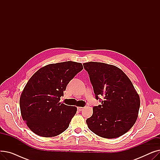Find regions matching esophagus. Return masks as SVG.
Masks as SVG:
<instances>
[{
	"mask_svg": "<svg viewBox=\"0 0 160 160\" xmlns=\"http://www.w3.org/2000/svg\"><path fill=\"white\" fill-rule=\"evenodd\" d=\"M78 110L79 111V112H81L82 110H83V108L82 107H78Z\"/></svg>",
	"mask_w": 160,
	"mask_h": 160,
	"instance_id": "1",
	"label": "esophagus"
}]
</instances>
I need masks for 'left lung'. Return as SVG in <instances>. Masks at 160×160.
<instances>
[{
  "label": "left lung",
  "instance_id": "obj_1",
  "mask_svg": "<svg viewBox=\"0 0 160 160\" xmlns=\"http://www.w3.org/2000/svg\"><path fill=\"white\" fill-rule=\"evenodd\" d=\"M83 65L89 76L95 98L101 102L93 108V115L86 120L89 129L104 138L122 136L135 124L140 106L139 95L132 82L116 66L93 62Z\"/></svg>",
  "mask_w": 160,
  "mask_h": 160
}]
</instances>
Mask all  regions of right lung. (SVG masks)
Wrapping results in <instances>:
<instances>
[{
	"instance_id": "add662e5",
	"label": "right lung",
	"mask_w": 160,
	"mask_h": 160,
	"mask_svg": "<svg viewBox=\"0 0 160 160\" xmlns=\"http://www.w3.org/2000/svg\"><path fill=\"white\" fill-rule=\"evenodd\" d=\"M83 69L81 63L65 62L39 69L27 82L20 97L23 121L37 135L54 137L68 128L77 111L60 103L69 82Z\"/></svg>"
}]
</instances>
